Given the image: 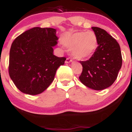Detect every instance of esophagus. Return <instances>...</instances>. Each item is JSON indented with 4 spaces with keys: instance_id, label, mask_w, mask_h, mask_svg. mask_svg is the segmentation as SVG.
<instances>
[{
    "instance_id": "34e87169",
    "label": "esophagus",
    "mask_w": 132,
    "mask_h": 132,
    "mask_svg": "<svg viewBox=\"0 0 132 132\" xmlns=\"http://www.w3.org/2000/svg\"><path fill=\"white\" fill-rule=\"evenodd\" d=\"M71 62H72V60H71V57H68V58L66 59L65 63H71Z\"/></svg>"
}]
</instances>
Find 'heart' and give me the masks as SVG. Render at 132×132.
Segmentation results:
<instances>
[{
	"mask_svg": "<svg viewBox=\"0 0 132 132\" xmlns=\"http://www.w3.org/2000/svg\"><path fill=\"white\" fill-rule=\"evenodd\" d=\"M63 44L72 50V56L78 60L91 57L98 46L96 34L92 31H78L72 33L63 40Z\"/></svg>",
	"mask_w": 132,
	"mask_h": 132,
	"instance_id": "heart-1",
	"label": "heart"
}]
</instances>
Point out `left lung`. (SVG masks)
Instances as JSON below:
<instances>
[{
	"mask_svg": "<svg viewBox=\"0 0 132 132\" xmlns=\"http://www.w3.org/2000/svg\"><path fill=\"white\" fill-rule=\"evenodd\" d=\"M98 39V46L89 60L80 61L82 72L79 80L94 90H101L110 87L117 78L122 57L117 42L105 30L93 27Z\"/></svg>",
	"mask_w": 132,
	"mask_h": 132,
	"instance_id": "1",
	"label": "left lung"
}]
</instances>
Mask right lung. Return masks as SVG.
<instances>
[{"label": "right lung", "instance_id": "1", "mask_svg": "<svg viewBox=\"0 0 132 132\" xmlns=\"http://www.w3.org/2000/svg\"><path fill=\"white\" fill-rule=\"evenodd\" d=\"M52 28L34 27L16 37L9 54V71L16 87L24 94H40L53 81L66 58L53 54L58 38Z\"/></svg>", "mask_w": 132, "mask_h": 132}]
</instances>
